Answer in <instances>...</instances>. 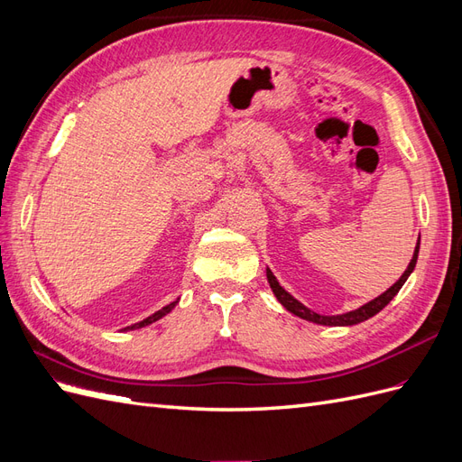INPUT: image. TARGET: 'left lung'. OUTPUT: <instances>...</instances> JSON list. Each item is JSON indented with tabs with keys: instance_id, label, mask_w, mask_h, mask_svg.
Wrapping results in <instances>:
<instances>
[{
	"instance_id": "left-lung-1",
	"label": "left lung",
	"mask_w": 462,
	"mask_h": 462,
	"mask_svg": "<svg viewBox=\"0 0 462 462\" xmlns=\"http://www.w3.org/2000/svg\"><path fill=\"white\" fill-rule=\"evenodd\" d=\"M418 248H420V241L416 243L414 256H412V260H411V263H409V268L404 270V273L401 275V279H399V282H397L395 285H391L385 292H382L380 297L370 300V302L365 304V306H360V309H356V310H353V312H346V314H337V316H321V314L312 312L310 309H306L304 304H300L297 299H292V297L289 295V292H287L282 285L277 283V279H275V275L272 273L270 268H268V272H265V275H268L270 287H272V291L275 292L277 300L282 302L291 314H295V316H299V318H302V319L314 321V324H321V326H355V324H360V321H365V319L375 316L380 310H383L385 306L391 302V299H393V297L397 295V292L401 291V287L404 285V282H407L409 275H411L412 270H414L416 258H418Z\"/></svg>"
}]
</instances>
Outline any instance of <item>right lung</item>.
I'll return each instance as SVG.
<instances>
[{
  "label": "right lung",
  "mask_w": 462,
  "mask_h": 462,
  "mask_svg": "<svg viewBox=\"0 0 462 462\" xmlns=\"http://www.w3.org/2000/svg\"><path fill=\"white\" fill-rule=\"evenodd\" d=\"M179 300H175V302H171V304H167V306H163L162 310H158L156 314H152V316H148L146 319H143V321H138V324H133V326H129V328H125V329H138V328H144V326H148V324H152V321H156V319H160V318H163L165 314H170L173 309H175V304H177Z\"/></svg>",
  "instance_id": "add662e5"
}]
</instances>
